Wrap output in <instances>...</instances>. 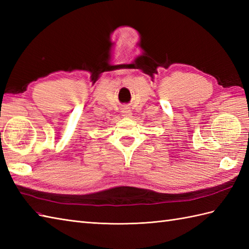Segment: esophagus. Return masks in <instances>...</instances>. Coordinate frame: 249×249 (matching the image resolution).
Instances as JSON below:
<instances>
[{
  "instance_id": "obj_1",
  "label": "esophagus",
  "mask_w": 249,
  "mask_h": 249,
  "mask_svg": "<svg viewBox=\"0 0 249 249\" xmlns=\"http://www.w3.org/2000/svg\"><path fill=\"white\" fill-rule=\"evenodd\" d=\"M121 112H122V115L125 116V118H129V116H131V111L129 108H123Z\"/></svg>"
}]
</instances>
